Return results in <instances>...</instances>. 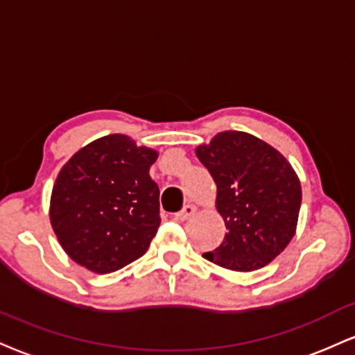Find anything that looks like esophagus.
<instances>
[{"instance_id":"1","label":"esophagus","mask_w":355,"mask_h":355,"mask_svg":"<svg viewBox=\"0 0 355 355\" xmlns=\"http://www.w3.org/2000/svg\"><path fill=\"white\" fill-rule=\"evenodd\" d=\"M195 213H196V207H193V205H185V207L182 208V211H178L177 215H175V218L178 221H187L190 220Z\"/></svg>"}]
</instances>
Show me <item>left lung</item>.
Here are the masks:
<instances>
[{"label": "left lung", "mask_w": 355, "mask_h": 355, "mask_svg": "<svg viewBox=\"0 0 355 355\" xmlns=\"http://www.w3.org/2000/svg\"><path fill=\"white\" fill-rule=\"evenodd\" d=\"M196 157L216 183V208L225 240L203 253L233 271H254L271 263L296 232L301 183L276 148L245 132H221Z\"/></svg>", "instance_id": "8db88e82"}]
</instances>
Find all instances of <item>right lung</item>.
I'll return each mask as SVG.
<instances>
[{
  "label": "right lung",
  "instance_id": "add662e5",
  "mask_svg": "<svg viewBox=\"0 0 355 355\" xmlns=\"http://www.w3.org/2000/svg\"><path fill=\"white\" fill-rule=\"evenodd\" d=\"M157 152L127 135L94 140L62 166L51 196V225L71 259L112 272L142 256L160 226Z\"/></svg>",
  "mask_w": 355,
  "mask_h": 355
}]
</instances>
